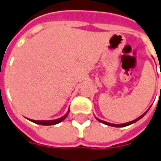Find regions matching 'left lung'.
Listing matches in <instances>:
<instances>
[{
    "mask_svg": "<svg viewBox=\"0 0 161 161\" xmlns=\"http://www.w3.org/2000/svg\"><path fill=\"white\" fill-rule=\"evenodd\" d=\"M148 111V109L146 111V112H144V113L142 114L141 116H139L138 118H136V119H134V120H131V121H130V122H126V123H124V124H112V123H108V122H107V121L102 120V119H98V118H97V117H96V119H97L98 121L101 122V123H103V124H105V125H109V126H114V127H124V126H127V125H131V124H133V123L136 122L137 120H139L141 118H142V117L144 116L145 114H146V113H147Z\"/></svg>",
    "mask_w": 161,
    "mask_h": 161,
    "instance_id": "1",
    "label": "left lung"
}]
</instances>
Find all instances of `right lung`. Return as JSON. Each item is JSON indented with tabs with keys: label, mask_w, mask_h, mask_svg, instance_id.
<instances>
[{
	"label": "right lung",
	"mask_w": 161,
	"mask_h": 161,
	"mask_svg": "<svg viewBox=\"0 0 161 161\" xmlns=\"http://www.w3.org/2000/svg\"><path fill=\"white\" fill-rule=\"evenodd\" d=\"M69 113V109L68 110V112L65 114L62 117H60L58 119H51V120H35V119H28L30 121L34 122L36 124H38V125H56V124H58L61 121H63L64 119H66V117L68 116V114Z\"/></svg>",
	"instance_id": "add662e5"
}]
</instances>
